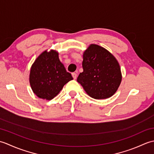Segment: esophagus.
<instances>
[{
    "instance_id": "34e87169",
    "label": "esophagus",
    "mask_w": 154,
    "mask_h": 154,
    "mask_svg": "<svg viewBox=\"0 0 154 154\" xmlns=\"http://www.w3.org/2000/svg\"><path fill=\"white\" fill-rule=\"evenodd\" d=\"M72 76H73L74 79H76L77 77V75L76 73H72Z\"/></svg>"
}]
</instances>
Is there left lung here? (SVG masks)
I'll return each instance as SVG.
<instances>
[{"mask_svg":"<svg viewBox=\"0 0 154 154\" xmlns=\"http://www.w3.org/2000/svg\"><path fill=\"white\" fill-rule=\"evenodd\" d=\"M83 56V71L78 76L77 82L94 99L112 97L122 81L120 65L115 57L96 44H91Z\"/></svg>","mask_w":154,"mask_h":154,"instance_id":"8db88e82","label":"left lung"}]
</instances>
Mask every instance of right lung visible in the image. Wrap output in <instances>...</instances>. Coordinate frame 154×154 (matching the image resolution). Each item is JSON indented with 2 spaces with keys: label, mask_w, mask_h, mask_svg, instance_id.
<instances>
[{
  "label": "right lung",
  "mask_w": 154,
  "mask_h": 154,
  "mask_svg": "<svg viewBox=\"0 0 154 154\" xmlns=\"http://www.w3.org/2000/svg\"><path fill=\"white\" fill-rule=\"evenodd\" d=\"M73 79L59 59L58 52L47 50L39 55L32 64L30 83L34 93L42 99L51 100L69 81Z\"/></svg>",
  "instance_id": "1"
}]
</instances>
